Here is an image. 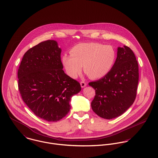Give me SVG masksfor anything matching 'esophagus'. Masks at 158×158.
Masks as SVG:
<instances>
[{
	"instance_id": "obj_1",
	"label": "esophagus",
	"mask_w": 158,
	"mask_h": 158,
	"mask_svg": "<svg viewBox=\"0 0 158 158\" xmlns=\"http://www.w3.org/2000/svg\"><path fill=\"white\" fill-rule=\"evenodd\" d=\"M80 85H81V88H85L86 86V83L85 81H81L80 82Z\"/></svg>"
}]
</instances>
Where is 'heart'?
I'll use <instances>...</instances> for the list:
<instances>
[{
    "instance_id": "1",
    "label": "heart",
    "mask_w": 158,
    "mask_h": 158,
    "mask_svg": "<svg viewBox=\"0 0 158 158\" xmlns=\"http://www.w3.org/2000/svg\"><path fill=\"white\" fill-rule=\"evenodd\" d=\"M70 55L63 56L62 62L68 75L75 78L82 66L89 77L97 79L105 76L113 68L117 53L112 45L100 43H80L73 46Z\"/></svg>"
}]
</instances>
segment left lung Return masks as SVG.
Wrapping results in <instances>:
<instances>
[{
    "instance_id": "left-lung-1",
    "label": "left lung",
    "mask_w": 158,
    "mask_h": 158,
    "mask_svg": "<svg viewBox=\"0 0 158 158\" xmlns=\"http://www.w3.org/2000/svg\"><path fill=\"white\" fill-rule=\"evenodd\" d=\"M139 82V66L131 49L118 47L111 70L102 78L89 83L95 90L91 102L94 112L100 117L112 119L125 113L134 103Z\"/></svg>"
}]
</instances>
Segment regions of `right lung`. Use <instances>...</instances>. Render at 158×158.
Wrapping results in <instances>:
<instances>
[{"mask_svg":"<svg viewBox=\"0 0 158 158\" xmlns=\"http://www.w3.org/2000/svg\"><path fill=\"white\" fill-rule=\"evenodd\" d=\"M61 50L55 41H43L28 50L18 69V88L23 101L37 117L57 122L68 114L80 83L66 75Z\"/></svg>","mask_w":158,"mask_h":158,"instance_id":"1","label":"right lung"}]
</instances>
